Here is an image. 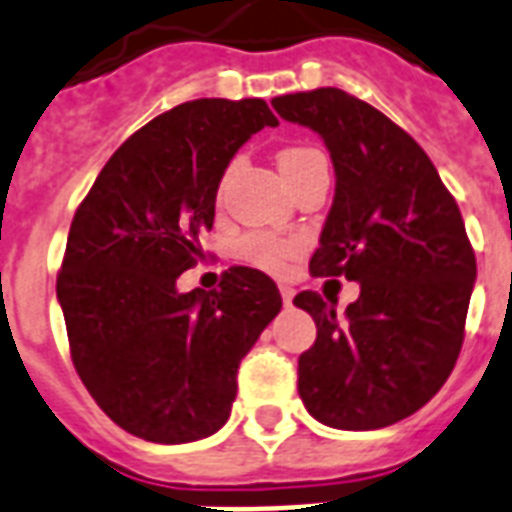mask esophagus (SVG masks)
Wrapping results in <instances>:
<instances>
[{"label":"esophagus","mask_w":512,"mask_h":512,"mask_svg":"<svg viewBox=\"0 0 512 512\" xmlns=\"http://www.w3.org/2000/svg\"><path fill=\"white\" fill-rule=\"evenodd\" d=\"M294 294H297V291H294L291 286H280V297H283V302H286V305H291V302H294Z\"/></svg>","instance_id":"1"}]
</instances>
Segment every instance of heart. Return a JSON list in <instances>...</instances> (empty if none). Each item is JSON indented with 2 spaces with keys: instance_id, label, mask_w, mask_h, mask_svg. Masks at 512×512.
I'll return each instance as SVG.
<instances>
[{
  "instance_id": "1",
  "label": "heart",
  "mask_w": 512,
  "mask_h": 512,
  "mask_svg": "<svg viewBox=\"0 0 512 512\" xmlns=\"http://www.w3.org/2000/svg\"><path fill=\"white\" fill-rule=\"evenodd\" d=\"M318 161H326L324 153L315 151L310 145H288L278 153V167L288 183H294L305 169H310ZM297 253V240L278 237V234L270 232H251L237 242V256L242 261H248L251 267H259V270L267 272H286V267Z\"/></svg>"
}]
</instances>
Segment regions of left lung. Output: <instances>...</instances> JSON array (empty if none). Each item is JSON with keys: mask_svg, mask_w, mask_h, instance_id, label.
<instances>
[{"mask_svg": "<svg viewBox=\"0 0 512 512\" xmlns=\"http://www.w3.org/2000/svg\"><path fill=\"white\" fill-rule=\"evenodd\" d=\"M272 107L324 137L337 175L310 272L361 286L345 315L318 291L294 297L318 326L299 397L334 429L397 424L440 391L464 343L475 251L459 205L424 148L356 96L315 88Z\"/></svg>", "mask_w": 512, "mask_h": 512, "instance_id": "1", "label": "left lung"}]
</instances>
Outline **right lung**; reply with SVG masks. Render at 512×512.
Here are the masks:
<instances>
[{"label":"right lung","instance_id":"obj_1","mask_svg":"<svg viewBox=\"0 0 512 512\" xmlns=\"http://www.w3.org/2000/svg\"><path fill=\"white\" fill-rule=\"evenodd\" d=\"M278 126L264 99H194L153 118L110 156L72 218L59 294L83 386L115 424L151 443L218 432L237 370L280 291L229 267L213 291L175 283L205 253L215 194L240 145Z\"/></svg>","mask_w":512,"mask_h":512}]
</instances>
